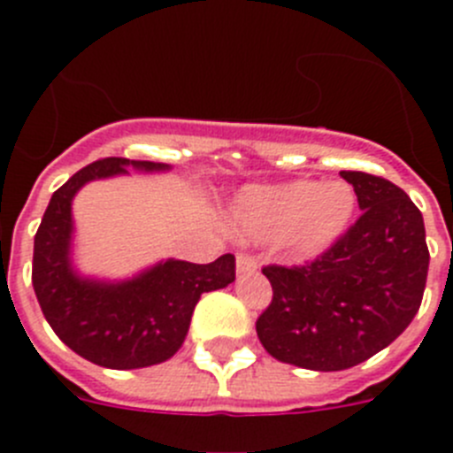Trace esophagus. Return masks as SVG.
<instances>
[{"label": "esophagus", "mask_w": 453, "mask_h": 453, "mask_svg": "<svg viewBox=\"0 0 453 453\" xmlns=\"http://www.w3.org/2000/svg\"><path fill=\"white\" fill-rule=\"evenodd\" d=\"M235 267H238L240 274H251V272L258 270V261L251 254H247V251H240L235 256Z\"/></svg>", "instance_id": "1"}]
</instances>
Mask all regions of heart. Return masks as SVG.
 <instances>
[{
  "label": "heart",
  "instance_id": "heart-1",
  "mask_svg": "<svg viewBox=\"0 0 453 453\" xmlns=\"http://www.w3.org/2000/svg\"><path fill=\"white\" fill-rule=\"evenodd\" d=\"M356 195L342 181H288L256 186L238 199L240 229L258 240L286 238L299 256H315L347 229Z\"/></svg>",
  "mask_w": 453,
  "mask_h": 453
}]
</instances>
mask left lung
<instances>
[{
	"label": "left lung",
	"mask_w": 453,
	"mask_h": 453,
	"mask_svg": "<svg viewBox=\"0 0 453 453\" xmlns=\"http://www.w3.org/2000/svg\"><path fill=\"white\" fill-rule=\"evenodd\" d=\"M361 215L318 258L265 265L270 306L256 334L276 361L338 372L367 361L406 331L424 297L429 247L419 208L367 172H340Z\"/></svg>",
	"instance_id": "left-lung-1"
}]
</instances>
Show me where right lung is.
Here are the masks:
<instances>
[{"label":"right lung","instance_id":"right-lung-1","mask_svg":"<svg viewBox=\"0 0 453 453\" xmlns=\"http://www.w3.org/2000/svg\"><path fill=\"white\" fill-rule=\"evenodd\" d=\"M165 170L129 158H99L51 195L34 240V281L42 315L54 334L81 358L111 370H140L181 349L192 311L203 292L235 279V256L199 265L165 261L124 283L79 279L70 267L72 197L92 179L124 174L127 167Z\"/></svg>","mask_w":453,"mask_h":453}]
</instances>
